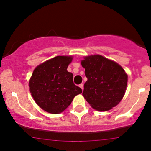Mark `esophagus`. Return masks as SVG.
Instances as JSON below:
<instances>
[{
	"label": "esophagus",
	"mask_w": 151,
	"mask_h": 151,
	"mask_svg": "<svg viewBox=\"0 0 151 151\" xmlns=\"http://www.w3.org/2000/svg\"><path fill=\"white\" fill-rule=\"evenodd\" d=\"M79 87H80L81 88V89H84V85H83V84H79Z\"/></svg>",
	"instance_id": "esophagus-1"
}]
</instances>
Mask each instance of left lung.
<instances>
[{"mask_svg": "<svg viewBox=\"0 0 151 151\" xmlns=\"http://www.w3.org/2000/svg\"><path fill=\"white\" fill-rule=\"evenodd\" d=\"M87 78L82 95L92 108L106 111L116 106L126 92L128 75L116 62L101 55L81 60Z\"/></svg>", "mask_w": 151, "mask_h": 151, "instance_id": "obj_1", "label": "left lung"}]
</instances>
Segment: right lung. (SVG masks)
Listing matches in <instances>:
<instances>
[{"mask_svg":"<svg viewBox=\"0 0 151 151\" xmlns=\"http://www.w3.org/2000/svg\"><path fill=\"white\" fill-rule=\"evenodd\" d=\"M72 56H57L38 65L29 86L36 104L48 113H62L74 97L82 92L73 82V74L67 70Z\"/></svg>","mask_w":151,"mask_h":151,"instance_id":"1","label":"right lung"}]
</instances>
